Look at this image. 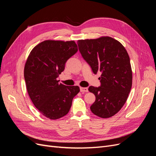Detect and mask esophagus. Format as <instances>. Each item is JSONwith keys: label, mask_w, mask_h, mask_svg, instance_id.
<instances>
[{"label": "esophagus", "mask_w": 156, "mask_h": 156, "mask_svg": "<svg viewBox=\"0 0 156 156\" xmlns=\"http://www.w3.org/2000/svg\"><path fill=\"white\" fill-rule=\"evenodd\" d=\"M80 91L81 92H87L88 91V88H84V87H80Z\"/></svg>", "instance_id": "34e87169"}]
</instances>
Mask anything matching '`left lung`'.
Returning a JSON list of instances; mask_svg holds the SVG:
<instances>
[{
	"instance_id": "8db88e82",
	"label": "left lung",
	"mask_w": 156,
	"mask_h": 156,
	"mask_svg": "<svg viewBox=\"0 0 156 156\" xmlns=\"http://www.w3.org/2000/svg\"><path fill=\"white\" fill-rule=\"evenodd\" d=\"M79 50L94 74L101 72L100 86H90L96 96L90 106L94 115L112 116L124 106L132 86L130 60L124 47L111 37L78 40Z\"/></svg>"
}]
</instances>
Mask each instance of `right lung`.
I'll return each instance as SVG.
<instances>
[{"instance_id": "add662e5", "label": "right lung", "mask_w": 156, "mask_h": 156, "mask_svg": "<svg viewBox=\"0 0 156 156\" xmlns=\"http://www.w3.org/2000/svg\"><path fill=\"white\" fill-rule=\"evenodd\" d=\"M74 41L46 40L32 50L24 69L27 89L33 104L41 114L51 120L66 115L78 86H66L57 78L67 60L77 53Z\"/></svg>"}]
</instances>
